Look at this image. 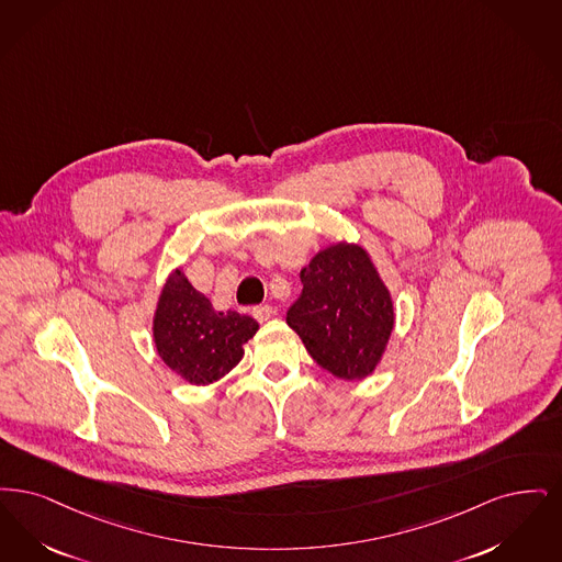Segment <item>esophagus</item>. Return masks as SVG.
<instances>
[{
    "instance_id": "34e87169",
    "label": "esophagus",
    "mask_w": 562,
    "mask_h": 562,
    "mask_svg": "<svg viewBox=\"0 0 562 562\" xmlns=\"http://www.w3.org/2000/svg\"><path fill=\"white\" fill-rule=\"evenodd\" d=\"M254 317H256V321H260V323H265V321H269L270 317H272V306H269V304H265V306H256L254 311Z\"/></svg>"
}]
</instances>
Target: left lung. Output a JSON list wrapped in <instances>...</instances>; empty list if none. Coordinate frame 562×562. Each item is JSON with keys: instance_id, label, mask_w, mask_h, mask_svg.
Returning a JSON list of instances; mask_svg holds the SVG:
<instances>
[{"instance_id": "left-lung-1", "label": "left lung", "mask_w": 562, "mask_h": 562, "mask_svg": "<svg viewBox=\"0 0 562 562\" xmlns=\"http://www.w3.org/2000/svg\"><path fill=\"white\" fill-rule=\"evenodd\" d=\"M302 293L288 325L331 375L369 378L384 357L392 329V293L366 247L348 241L318 249L300 270Z\"/></svg>"}]
</instances>
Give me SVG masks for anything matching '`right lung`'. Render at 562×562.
Here are the masks:
<instances>
[{"mask_svg": "<svg viewBox=\"0 0 562 562\" xmlns=\"http://www.w3.org/2000/svg\"><path fill=\"white\" fill-rule=\"evenodd\" d=\"M258 329L256 318L216 311L182 269L168 274L153 315L157 355L191 386H210L239 366L245 344Z\"/></svg>", "mask_w": 562, "mask_h": 562, "instance_id": "1", "label": "right lung"}]
</instances>
